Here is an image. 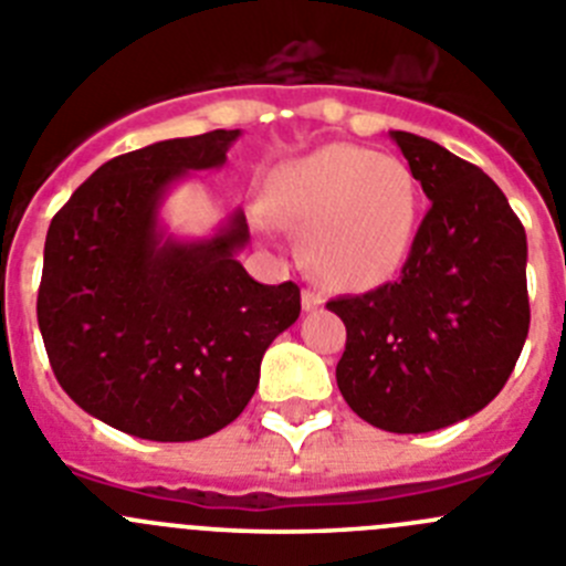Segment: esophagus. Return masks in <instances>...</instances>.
<instances>
[{
    "instance_id": "34e87169",
    "label": "esophagus",
    "mask_w": 566,
    "mask_h": 566,
    "mask_svg": "<svg viewBox=\"0 0 566 566\" xmlns=\"http://www.w3.org/2000/svg\"><path fill=\"white\" fill-rule=\"evenodd\" d=\"M301 307H304V313H315V310L324 307V298L318 293H313V290H304L301 293Z\"/></svg>"
}]
</instances>
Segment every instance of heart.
I'll use <instances>...</instances> for the list:
<instances>
[{
    "instance_id": "1",
    "label": "heart",
    "mask_w": 566,
    "mask_h": 566,
    "mask_svg": "<svg viewBox=\"0 0 566 566\" xmlns=\"http://www.w3.org/2000/svg\"><path fill=\"white\" fill-rule=\"evenodd\" d=\"M268 211L301 229V256L324 287L366 293L408 262L419 226V184L402 158L326 145L282 164Z\"/></svg>"
}]
</instances>
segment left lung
<instances>
[{
	"label": "left lung",
	"instance_id": "obj_1",
	"mask_svg": "<svg viewBox=\"0 0 566 566\" xmlns=\"http://www.w3.org/2000/svg\"><path fill=\"white\" fill-rule=\"evenodd\" d=\"M432 200L396 282L326 304L346 324L337 388L388 432L469 419L503 390L525 346L527 240L503 189L424 136L390 130Z\"/></svg>",
	"mask_w": 566,
	"mask_h": 566
}]
</instances>
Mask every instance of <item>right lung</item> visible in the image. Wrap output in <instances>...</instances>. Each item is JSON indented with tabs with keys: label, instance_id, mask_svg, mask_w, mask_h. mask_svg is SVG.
<instances>
[{
	"label": "right lung",
	"instance_id": "right-lung-1",
	"mask_svg": "<svg viewBox=\"0 0 566 566\" xmlns=\"http://www.w3.org/2000/svg\"><path fill=\"white\" fill-rule=\"evenodd\" d=\"M240 130L167 139L105 161L52 218L39 329L61 388L147 441H198L251 402L268 346L301 313L298 284H259L237 253L240 209L206 240L161 226L164 198L223 167Z\"/></svg>",
	"mask_w": 566,
	"mask_h": 566
}]
</instances>
